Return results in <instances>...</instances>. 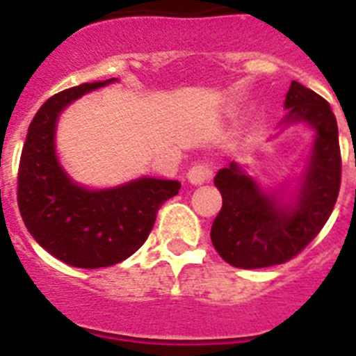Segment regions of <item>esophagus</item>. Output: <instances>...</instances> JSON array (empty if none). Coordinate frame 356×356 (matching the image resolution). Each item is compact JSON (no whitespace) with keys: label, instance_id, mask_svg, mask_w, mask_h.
<instances>
[{"label":"esophagus","instance_id":"esophagus-1","mask_svg":"<svg viewBox=\"0 0 356 356\" xmlns=\"http://www.w3.org/2000/svg\"><path fill=\"white\" fill-rule=\"evenodd\" d=\"M211 177H212V170L211 166H207V164H194V166L188 170V173H186L188 183L194 184V186H200V184L207 183Z\"/></svg>","mask_w":356,"mask_h":356}]
</instances>
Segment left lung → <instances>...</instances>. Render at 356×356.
Listing matches in <instances>:
<instances>
[{
	"label": "left lung",
	"instance_id": "left-lung-1",
	"mask_svg": "<svg viewBox=\"0 0 356 356\" xmlns=\"http://www.w3.org/2000/svg\"><path fill=\"white\" fill-rule=\"evenodd\" d=\"M288 113L279 123L309 125L314 142L301 172L277 188L260 186L245 164L231 162L214 177L223 205L211 229V240L225 262L243 270L286 262L301 251L331 216L340 190V145L331 105L307 86L292 81Z\"/></svg>",
	"mask_w": 356,
	"mask_h": 356
}]
</instances>
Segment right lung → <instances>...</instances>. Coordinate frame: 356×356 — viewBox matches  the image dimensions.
I'll list each match as a JSON object with an SVG mask.
<instances>
[{
  "instance_id": "right-lung-1",
  "label": "right lung",
  "mask_w": 356,
  "mask_h": 356,
  "mask_svg": "<svg viewBox=\"0 0 356 356\" xmlns=\"http://www.w3.org/2000/svg\"><path fill=\"white\" fill-rule=\"evenodd\" d=\"M118 79L86 83L49 97L27 129L18 170L19 214L31 236L74 268L118 264L145 242L156 211L181 183L138 177L111 188L75 183L58 161L60 113L85 94Z\"/></svg>"
}]
</instances>
